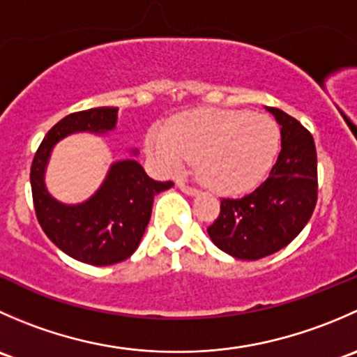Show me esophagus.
Masks as SVG:
<instances>
[{"label":"esophagus","mask_w":357,"mask_h":357,"mask_svg":"<svg viewBox=\"0 0 357 357\" xmlns=\"http://www.w3.org/2000/svg\"><path fill=\"white\" fill-rule=\"evenodd\" d=\"M178 188L181 190L183 193H186V195H197V193H199V190L193 188V186L185 185V183H183V181H179V183H178Z\"/></svg>","instance_id":"esophagus-1"}]
</instances>
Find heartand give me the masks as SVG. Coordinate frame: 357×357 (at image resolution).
Wrapping results in <instances>:
<instances>
[{"instance_id":"heart-1","label":"heart","mask_w":357,"mask_h":357,"mask_svg":"<svg viewBox=\"0 0 357 357\" xmlns=\"http://www.w3.org/2000/svg\"><path fill=\"white\" fill-rule=\"evenodd\" d=\"M278 146L275 121L245 110H193L172 119L167 129L155 126L146 135V152L162 172L174 174L197 157L202 181L222 195H238L257 185Z\"/></svg>"}]
</instances>
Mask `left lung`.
Returning <instances> with one entry per match:
<instances>
[{
  "label": "left lung",
  "instance_id": "obj_1",
  "mask_svg": "<svg viewBox=\"0 0 357 357\" xmlns=\"http://www.w3.org/2000/svg\"><path fill=\"white\" fill-rule=\"evenodd\" d=\"M282 126V152L268 179L242 199H222L207 228L215 247L243 261L271 255L304 229L318 202V158L312 135L291 115L268 107Z\"/></svg>",
  "mask_w": 357,
  "mask_h": 357
}]
</instances>
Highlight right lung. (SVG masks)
<instances>
[{
	"instance_id": "obj_1",
	"label": "right lung",
	"mask_w": 357,
	"mask_h": 357,
	"mask_svg": "<svg viewBox=\"0 0 357 357\" xmlns=\"http://www.w3.org/2000/svg\"><path fill=\"white\" fill-rule=\"evenodd\" d=\"M117 107L74 112L56 122L36 152L31 188L36 218L60 250L91 266H110L131 257L152 215L153 197L172 181H153L132 158L115 162L98 192L79 205L52 199L45 188V167L56 142L70 132H107L115 128Z\"/></svg>"
}]
</instances>
